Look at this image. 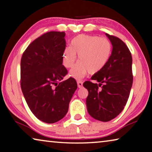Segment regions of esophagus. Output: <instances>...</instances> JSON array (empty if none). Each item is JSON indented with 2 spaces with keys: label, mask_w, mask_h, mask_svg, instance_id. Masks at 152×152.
<instances>
[{
  "label": "esophagus",
  "mask_w": 152,
  "mask_h": 152,
  "mask_svg": "<svg viewBox=\"0 0 152 152\" xmlns=\"http://www.w3.org/2000/svg\"><path fill=\"white\" fill-rule=\"evenodd\" d=\"M77 84H78V88H82V85H83V82H82V81L81 80H78L77 81Z\"/></svg>",
  "instance_id": "1"
}]
</instances>
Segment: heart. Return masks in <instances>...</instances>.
<instances>
[{
    "label": "heart",
    "mask_w": 152,
    "mask_h": 152,
    "mask_svg": "<svg viewBox=\"0 0 152 152\" xmlns=\"http://www.w3.org/2000/svg\"><path fill=\"white\" fill-rule=\"evenodd\" d=\"M112 53V45L107 38L96 35H79L71 41L62 53V64L71 68L75 64L77 55L79 61L70 72V76L81 79L89 72L96 74L106 66Z\"/></svg>",
    "instance_id": "1"
}]
</instances>
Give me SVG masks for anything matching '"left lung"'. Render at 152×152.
<instances>
[{
	"mask_svg": "<svg viewBox=\"0 0 152 152\" xmlns=\"http://www.w3.org/2000/svg\"><path fill=\"white\" fill-rule=\"evenodd\" d=\"M112 43L113 50L103 69L84 82L88 90L87 110L94 119L107 122L118 116L125 107L133 84L132 56L121 39L106 33Z\"/></svg>",
	"mask_w": 152,
	"mask_h": 152,
	"instance_id": "8db88e82",
	"label": "left lung"
}]
</instances>
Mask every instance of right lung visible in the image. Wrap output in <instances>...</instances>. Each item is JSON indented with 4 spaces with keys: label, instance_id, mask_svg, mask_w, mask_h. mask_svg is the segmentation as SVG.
Wrapping results in <instances>:
<instances>
[{
    "label": "right lung",
    "instance_id": "obj_1",
    "mask_svg": "<svg viewBox=\"0 0 152 152\" xmlns=\"http://www.w3.org/2000/svg\"><path fill=\"white\" fill-rule=\"evenodd\" d=\"M65 32L50 31L35 39L20 60V87L28 107L38 119L54 123L64 118L77 88L62 65Z\"/></svg>",
    "mask_w": 152,
    "mask_h": 152
}]
</instances>
